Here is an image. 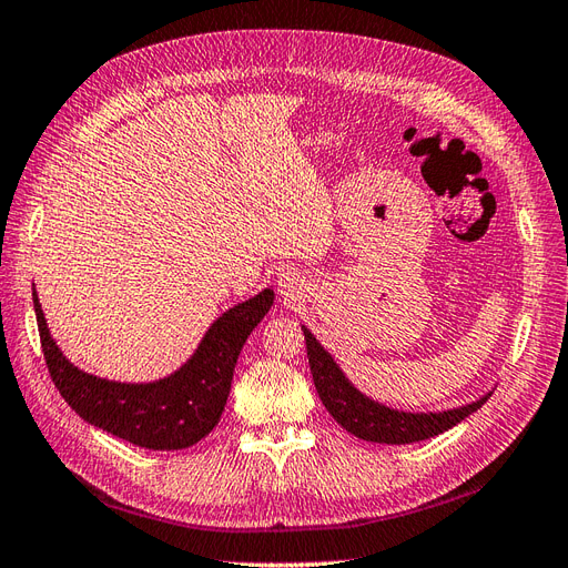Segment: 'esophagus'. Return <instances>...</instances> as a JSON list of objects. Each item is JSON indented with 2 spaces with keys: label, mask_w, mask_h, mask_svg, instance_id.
I'll return each mask as SVG.
<instances>
[{
  "label": "esophagus",
  "mask_w": 568,
  "mask_h": 568,
  "mask_svg": "<svg viewBox=\"0 0 568 568\" xmlns=\"http://www.w3.org/2000/svg\"><path fill=\"white\" fill-rule=\"evenodd\" d=\"M277 286H280V296L286 303H296L305 294V280H303V274L298 270L282 272V277L277 280Z\"/></svg>",
  "instance_id": "obj_1"
}]
</instances>
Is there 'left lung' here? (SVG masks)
Masks as SVG:
<instances>
[{
    "mask_svg": "<svg viewBox=\"0 0 568 568\" xmlns=\"http://www.w3.org/2000/svg\"><path fill=\"white\" fill-rule=\"evenodd\" d=\"M305 346H307V363H311L313 382L322 405L329 409V415L346 428L348 434L359 440L369 443H386V445H405L434 438L443 432H448L462 419H467L471 412L484 405L490 393H484L480 398L464 403L450 409H434V412H409L384 405L369 398L367 393L359 390L346 372L341 369L336 357L326 351L317 336L301 324Z\"/></svg>",
    "mask_w": 568,
    "mask_h": 568,
    "instance_id": "obj_1",
    "label": "left lung"
}]
</instances>
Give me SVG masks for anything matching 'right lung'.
Returning <instances> with one entry per match:
<instances>
[{"mask_svg": "<svg viewBox=\"0 0 568 568\" xmlns=\"http://www.w3.org/2000/svg\"><path fill=\"white\" fill-rule=\"evenodd\" d=\"M272 303L270 286L236 303L209 326L184 365L156 382L134 384L104 379L71 363L51 336L32 286L44 359L63 400L84 422L146 450H184L213 432L230 398L239 353Z\"/></svg>", "mask_w": 568, "mask_h": 568, "instance_id": "right-lung-1", "label": "right lung"}]
</instances>
